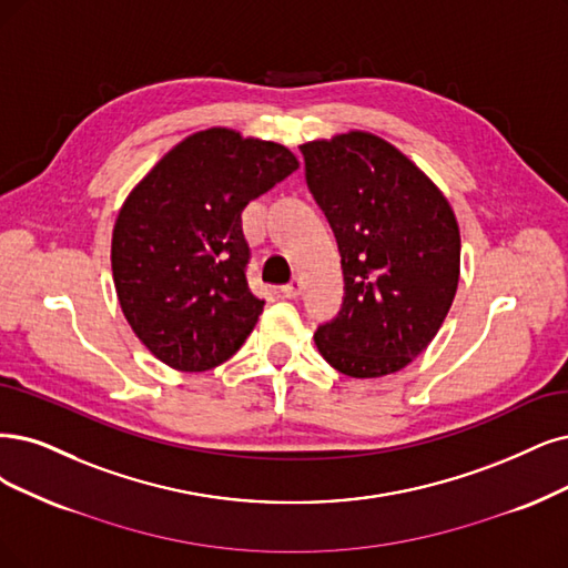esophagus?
I'll list each match as a JSON object with an SVG mask.
<instances>
[{"mask_svg": "<svg viewBox=\"0 0 568 568\" xmlns=\"http://www.w3.org/2000/svg\"><path fill=\"white\" fill-rule=\"evenodd\" d=\"M281 292H283V297H287V300H297L302 295V281L295 278L292 283H287Z\"/></svg>", "mask_w": 568, "mask_h": 568, "instance_id": "esophagus-1", "label": "esophagus"}]
</instances>
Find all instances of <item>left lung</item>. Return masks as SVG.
<instances>
[{
    "label": "left lung",
    "instance_id": "8db88e82",
    "mask_svg": "<svg viewBox=\"0 0 568 568\" xmlns=\"http://www.w3.org/2000/svg\"><path fill=\"white\" fill-rule=\"evenodd\" d=\"M311 196L339 245L344 302L313 339L353 379L407 367L433 342L458 285L447 199L386 140L353 131L300 146Z\"/></svg>",
    "mask_w": 568,
    "mask_h": 568
}]
</instances>
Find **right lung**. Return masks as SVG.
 Wrapping results in <instances>:
<instances>
[{"mask_svg":"<svg viewBox=\"0 0 568 568\" xmlns=\"http://www.w3.org/2000/svg\"><path fill=\"white\" fill-rule=\"evenodd\" d=\"M297 168L283 144L210 129L173 146L125 199L114 285L125 321L161 363L205 372L243 346L264 300L247 285L241 213Z\"/></svg>","mask_w":568,"mask_h":568,"instance_id":"add662e5","label":"right lung"}]
</instances>
